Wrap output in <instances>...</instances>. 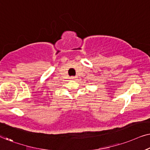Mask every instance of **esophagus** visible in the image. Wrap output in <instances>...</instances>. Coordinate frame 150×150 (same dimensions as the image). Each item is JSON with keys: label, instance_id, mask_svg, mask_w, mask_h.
<instances>
[{"label": "esophagus", "instance_id": "obj_1", "mask_svg": "<svg viewBox=\"0 0 150 150\" xmlns=\"http://www.w3.org/2000/svg\"><path fill=\"white\" fill-rule=\"evenodd\" d=\"M76 78H77L76 77H74V76H72V77H71V79H73V80H75V79H76Z\"/></svg>", "mask_w": 150, "mask_h": 150}]
</instances>
